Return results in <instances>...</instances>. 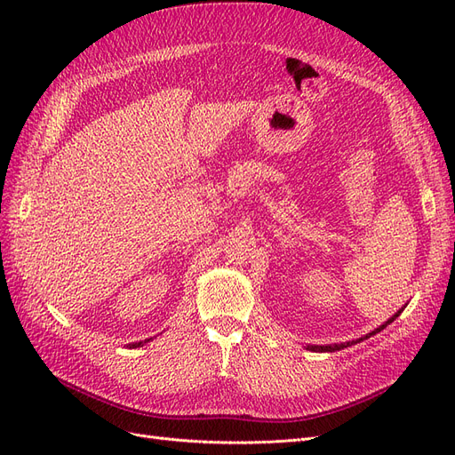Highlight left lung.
Here are the masks:
<instances>
[{"label":"left lung","mask_w":455,"mask_h":455,"mask_svg":"<svg viewBox=\"0 0 455 455\" xmlns=\"http://www.w3.org/2000/svg\"><path fill=\"white\" fill-rule=\"evenodd\" d=\"M404 307H406V306H404ZM404 307H403V309H398V311H396V313L391 316V319H387V321H385L383 324H379L378 328L371 330L370 334H366V336H363V338H359V339L346 341V343H330V346H307V349H309V351H319V353H334V351H339V349H346V347H349V346H355V343H359V341H363V339H368L370 336H374V334L381 332V330H383L385 326L391 324V323L396 319V316L404 311Z\"/></svg>","instance_id":"obj_1"}]
</instances>
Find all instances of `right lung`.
<instances>
[{
  "mask_svg": "<svg viewBox=\"0 0 455 455\" xmlns=\"http://www.w3.org/2000/svg\"><path fill=\"white\" fill-rule=\"evenodd\" d=\"M149 339H151V338H149ZM149 339H144V341H139V343H136V341H134V343H129V347H132V349H134V347H142L144 343L149 341Z\"/></svg>",
  "mask_w": 455,
  "mask_h": 455,
  "instance_id": "1",
  "label": "right lung"
}]
</instances>
